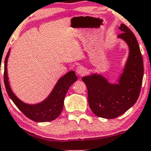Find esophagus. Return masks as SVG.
Masks as SVG:
<instances>
[{
	"instance_id": "34e87169",
	"label": "esophagus",
	"mask_w": 151,
	"mask_h": 151,
	"mask_svg": "<svg viewBox=\"0 0 151 151\" xmlns=\"http://www.w3.org/2000/svg\"><path fill=\"white\" fill-rule=\"evenodd\" d=\"M76 72H77V74H79V75L82 76L86 73V69H84L82 66H79V67H77V69H76Z\"/></svg>"
}]
</instances>
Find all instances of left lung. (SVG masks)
<instances>
[{"instance_id": "8db88e82", "label": "left lung", "mask_w": 151, "mask_h": 151, "mask_svg": "<svg viewBox=\"0 0 151 151\" xmlns=\"http://www.w3.org/2000/svg\"><path fill=\"white\" fill-rule=\"evenodd\" d=\"M119 29L122 33L117 37L126 42L129 56L118 84L110 83L97 74L82 78L88 91L89 107L96 115L106 119L122 115L136 102L143 82V60L136 38L125 24Z\"/></svg>"}]
</instances>
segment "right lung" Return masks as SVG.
Segmentation results:
<instances>
[{"mask_svg": "<svg viewBox=\"0 0 151 151\" xmlns=\"http://www.w3.org/2000/svg\"><path fill=\"white\" fill-rule=\"evenodd\" d=\"M9 54L10 49L5 59L4 84L10 98L16 107L31 120L39 122H49L57 118L62 111L64 97L68 89L77 80L75 72L70 71L61 77L50 94L44 101L35 105H30L19 100L10 87L7 73V62Z\"/></svg>", "mask_w": 151, "mask_h": 151, "instance_id": "1", "label": "right lung"}]
</instances>
